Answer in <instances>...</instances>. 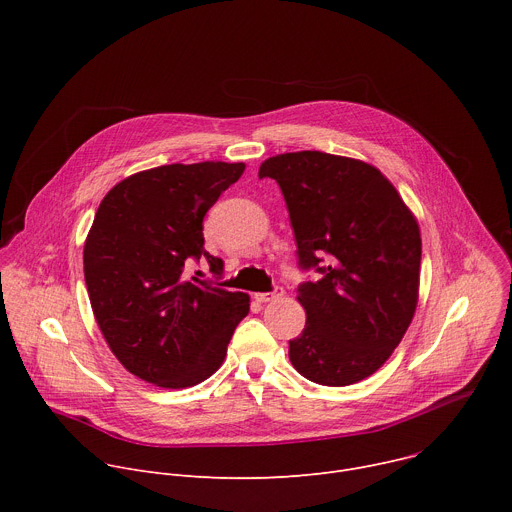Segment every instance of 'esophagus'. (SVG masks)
I'll list each match as a JSON object with an SVG mask.
<instances>
[{"mask_svg":"<svg viewBox=\"0 0 512 512\" xmlns=\"http://www.w3.org/2000/svg\"><path fill=\"white\" fill-rule=\"evenodd\" d=\"M283 296V289L281 287H275L273 291H267V294H255V302L259 304H265V302H273L277 298Z\"/></svg>","mask_w":512,"mask_h":512,"instance_id":"1","label":"esophagus"}]
</instances>
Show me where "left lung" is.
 I'll use <instances>...</instances> for the list:
<instances>
[{"mask_svg":"<svg viewBox=\"0 0 512 512\" xmlns=\"http://www.w3.org/2000/svg\"><path fill=\"white\" fill-rule=\"evenodd\" d=\"M294 227L300 267L322 277L298 287L306 328L289 360L312 383L371 377L399 346L419 300L421 235L395 186L371 164L324 152L265 160Z\"/></svg>","mask_w":512,"mask_h":512,"instance_id":"1","label":"left lung"}]
</instances>
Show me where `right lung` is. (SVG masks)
<instances>
[{
    "mask_svg": "<svg viewBox=\"0 0 512 512\" xmlns=\"http://www.w3.org/2000/svg\"><path fill=\"white\" fill-rule=\"evenodd\" d=\"M245 164H170L137 172L101 200L85 241V281L95 320L123 367L152 385L186 389L221 367L249 296L188 277L204 257L208 208Z\"/></svg>",
    "mask_w": 512,
    "mask_h": 512,
    "instance_id": "add662e5",
    "label": "right lung"
}]
</instances>
